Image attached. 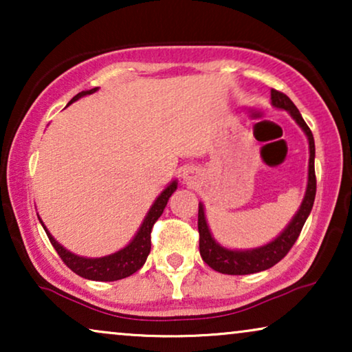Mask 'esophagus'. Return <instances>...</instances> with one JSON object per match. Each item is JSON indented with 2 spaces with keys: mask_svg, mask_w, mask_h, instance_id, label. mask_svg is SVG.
Instances as JSON below:
<instances>
[{
  "mask_svg": "<svg viewBox=\"0 0 352 352\" xmlns=\"http://www.w3.org/2000/svg\"><path fill=\"white\" fill-rule=\"evenodd\" d=\"M195 179H197V175H195L194 170H187L184 173V181L187 182V184H192V182H194Z\"/></svg>",
  "mask_w": 352,
  "mask_h": 352,
  "instance_id": "obj_1",
  "label": "esophagus"
}]
</instances>
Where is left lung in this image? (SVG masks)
<instances>
[{
  "label": "left lung",
  "instance_id": "1",
  "mask_svg": "<svg viewBox=\"0 0 352 352\" xmlns=\"http://www.w3.org/2000/svg\"><path fill=\"white\" fill-rule=\"evenodd\" d=\"M272 105L277 109L287 110L292 115L293 120L300 124V128L305 131L309 141V171H307V187L305 199L301 201L300 210L293 216V219L283 229L277 239L263 247L252 250H229L224 248L213 239L210 232L208 224H206L204 205L199 204V234H200V254L201 259L208 264L211 269L221 274H229V276H245V274H254L266 271L272 267L280 259L285 258V254L290 252V248L295 245L296 239L300 237V232L305 226L307 216H309L312 205L316 199V171H314V157L316 146L314 136H312L309 126L302 120L300 110L292 102V99L287 94L280 93L277 89H271Z\"/></svg>",
  "mask_w": 352,
  "mask_h": 352
}]
</instances>
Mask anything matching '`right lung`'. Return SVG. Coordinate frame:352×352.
I'll list each match as a JSON object with an SVG mask.
<instances>
[{
	"instance_id": "right-lung-1",
	"label": "right lung",
	"mask_w": 352,
	"mask_h": 352,
	"mask_svg": "<svg viewBox=\"0 0 352 352\" xmlns=\"http://www.w3.org/2000/svg\"><path fill=\"white\" fill-rule=\"evenodd\" d=\"M99 88L81 91V93L76 94L69 104L75 102V100L83 98V96L93 94ZM176 189H177V182L173 181L171 184L157 197V200L153 201V205L151 206V210H148V213L142 221L141 228H139L138 234L134 235L131 242H129L124 248L120 250V252L109 254V256H102V258L78 256V254L65 250L59 242H56V239L50 234V230L46 229V226L43 224L41 219L40 223L43 226V229H45V232L47 234V239H50L52 247L56 248L57 254H59L62 261L65 263V266L70 267L75 274H78L80 277L88 278V280H99V282L120 280V278L129 277L131 274L139 271V269L144 266L148 253H151V232H152L153 224H155V221L162 216L168 200H170L171 194Z\"/></svg>"
}]
</instances>
